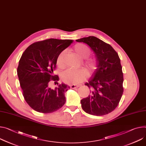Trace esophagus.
Segmentation results:
<instances>
[{
	"mask_svg": "<svg viewBox=\"0 0 146 146\" xmlns=\"http://www.w3.org/2000/svg\"><path fill=\"white\" fill-rule=\"evenodd\" d=\"M79 86H80V85H76V84H72L70 85V88H76L77 87H78Z\"/></svg>",
	"mask_w": 146,
	"mask_h": 146,
	"instance_id": "1",
	"label": "esophagus"
}]
</instances>
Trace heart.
<instances>
[{"label": "heart", "instance_id": "b5f03b06", "mask_svg": "<svg viewBox=\"0 0 146 146\" xmlns=\"http://www.w3.org/2000/svg\"><path fill=\"white\" fill-rule=\"evenodd\" d=\"M75 54L81 58H87L90 54V48L83 44H78L74 45L73 49ZM64 52H61L58 56L56 60L57 65L61 69L64 68L63 63ZM85 64L87 66L88 73L94 70L97 64V60L95 58H87L85 60ZM86 72L83 69H68L62 74V78L64 82L69 84H78L82 82L86 78Z\"/></svg>", "mask_w": 146, "mask_h": 146}]
</instances>
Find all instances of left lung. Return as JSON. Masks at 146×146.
I'll return each mask as SVG.
<instances>
[{
	"instance_id": "8db88e82",
	"label": "left lung",
	"mask_w": 146,
	"mask_h": 146,
	"mask_svg": "<svg viewBox=\"0 0 146 146\" xmlns=\"http://www.w3.org/2000/svg\"><path fill=\"white\" fill-rule=\"evenodd\" d=\"M87 44L97 58V69L88 83L91 94L81 100L82 107L87 113L102 116L113 111L123 92V74L117 53L108 44L94 36L76 40Z\"/></svg>"
}]
</instances>
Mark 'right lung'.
Returning <instances> with one entry per match:
<instances>
[{"label": "right lung", "mask_w": 146, "mask_h": 146, "mask_svg": "<svg viewBox=\"0 0 146 146\" xmlns=\"http://www.w3.org/2000/svg\"><path fill=\"white\" fill-rule=\"evenodd\" d=\"M73 42L72 39L50 38L33 43L23 52L17 74L23 97L34 110L52 113L65 104L64 92L70 87L58 83L57 87L52 89L49 84L51 80L58 81V75H54L57 58Z\"/></svg>", "instance_id": "add662e5"}]
</instances>
